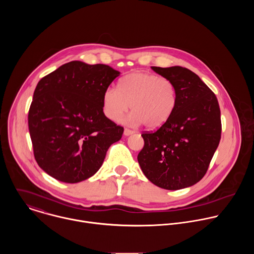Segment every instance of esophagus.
I'll use <instances>...</instances> for the list:
<instances>
[{
  "mask_svg": "<svg viewBox=\"0 0 254 254\" xmlns=\"http://www.w3.org/2000/svg\"><path fill=\"white\" fill-rule=\"evenodd\" d=\"M133 132H134V131L131 130V129H129V128H125V130H124V134H125L126 136L130 135V134H132Z\"/></svg>",
  "mask_w": 254,
  "mask_h": 254,
  "instance_id": "obj_1",
  "label": "esophagus"
}]
</instances>
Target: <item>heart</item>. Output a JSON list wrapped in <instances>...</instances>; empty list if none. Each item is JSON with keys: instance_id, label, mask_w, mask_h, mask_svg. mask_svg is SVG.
Returning <instances> with one entry per match:
<instances>
[{"instance_id": "1", "label": "heart", "mask_w": 254, "mask_h": 254, "mask_svg": "<svg viewBox=\"0 0 254 254\" xmlns=\"http://www.w3.org/2000/svg\"><path fill=\"white\" fill-rule=\"evenodd\" d=\"M178 102L175 83L147 72H134L120 82L119 89L107 87L102 96V110L106 118L117 122L131 108L127 123L144 124L149 128L164 126L174 114Z\"/></svg>"}]
</instances>
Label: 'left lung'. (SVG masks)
Returning <instances> with one entry per match:
<instances>
[{
  "label": "left lung",
  "instance_id": "obj_1",
  "mask_svg": "<svg viewBox=\"0 0 254 254\" xmlns=\"http://www.w3.org/2000/svg\"><path fill=\"white\" fill-rule=\"evenodd\" d=\"M152 69L175 83L178 102L164 126L141 134L144 146L137 161L144 176L156 186L166 190L187 188L204 177L219 144V103L191 70L181 66Z\"/></svg>",
  "mask_w": 254,
  "mask_h": 254
}]
</instances>
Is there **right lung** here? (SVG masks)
<instances>
[{"label":"right lung","instance_id":"right-lung-1","mask_svg":"<svg viewBox=\"0 0 254 254\" xmlns=\"http://www.w3.org/2000/svg\"><path fill=\"white\" fill-rule=\"evenodd\" d=\"M120 72L104 64H63L34 91L28 126L34 157L54 179L74 184L93 176L124 127L102 110L104 90Z\"/></svg>","mask_w":254,"mask_h":254}]
</instances>
